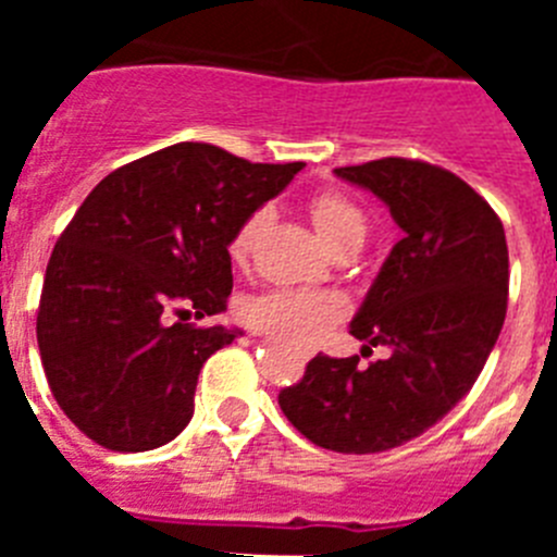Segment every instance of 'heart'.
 Instances as JSON below:
<instances>
[{"label":"heart","mask_w":557,"mask_h":557,"mask_svg":"<svg viewBox=\"0 0 557 557\" xmlns=\"http://www.w3.org/2000/svg\"><path fill=\"white\" fill-rule=\"evenodd\" d=\"M309 214L318 236L329 250L359 248L368 234V214L348 195L337 189L318 191L309 200ZM268 223V211L259 209L231 236L228 253L234 262H245L253 250L256 236ZM343 318V301L332 293L309 289H268L243 304V321L259 332L275 334L289 343H312L332 323Z\"/></svg>","instance_id":"b5f03b06"}]
</instances>
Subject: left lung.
<instances>
[{
  "mask_svg": "<svg viewBox=\"0 0 557 557\" xmlns=\"http://www.w3.org/2000/svg\"><path fill=\"white\" fill-rule=\"evenodd\" d=\"M373 191L405 236L354 314L362 357L309 359L278 393L289 424L314 446L373 455L437 424L480 376L508 312V243L496 211L455 172L412 159L337 166Z\"/></svg>",
  "mask_w": 557,
  "mask_h": 557,
  "instance_id": "8db88e82",
  "label": "left lung"
}]
</instances>
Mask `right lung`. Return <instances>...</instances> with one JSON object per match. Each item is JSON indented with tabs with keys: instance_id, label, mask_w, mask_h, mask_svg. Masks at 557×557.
<instances>
[{
	"instance_id": "1",
	"label": "right lung",
	"mask_w": 557,
	"mask_h": 557,
	"mask_svg": "<svg viewBox=\"0 0 557 557\" xmlns=\"http://www.w3.org/2000/svg\"><path fill=\"white\" fill-rule=\"evenodd\" d=\"M301 166L181 141L91 189L49 256L36 321L49 391L83 435L111 451L181 435L200 368L239 337L184 318L223 312L231 236Z\"/></svg>"
}]
</instances>
